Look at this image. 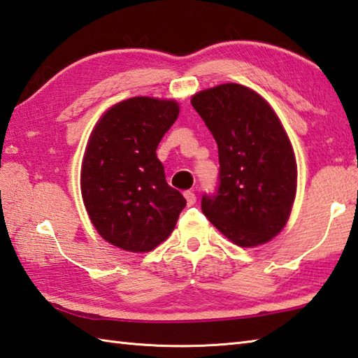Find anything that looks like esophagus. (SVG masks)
<instances>
[{"mask_svg":"<svg viewBox=\"0 0 358 358\" xmlns=\"http://www.w3.org/2000/svg\"><path fill=\"white\" fill-rule=\"evenodd\" d=\"M185 199L187 201V206H192V204H195V201H196V195L194 191H187V192H185Z\"/></svg>","mask_w":358,"mask_h":358,"instance_id":"esophagus-1","label":"esophagus"}]
</instances>
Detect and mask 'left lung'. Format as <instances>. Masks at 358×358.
I'll use <instances>...</instances> for the list:
<instances>
[{"instance_id":"8db88e82","label":"left lung","mask_w":358,"mask_h":358,"mask_svg":"<svg viewBox=\"0 0 358 358\" xmlns=\"http://www.w3.org/2000/svg\"><path fill=\"white\" fill-rule=\"evenodd\" d=\"M191 103L218 146L220 187L203 196V214L234 245H264L283 231L296 194L283 124L260 94L237 83L200 90Z\"/></svg>"}]
</instances>
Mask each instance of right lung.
Segmentation results:
<instances>
[{"label": "right lung", "instance_id": "right-lung-1", "mask_svg": "<svg viewBox=\"0 0 358 358\" xmlns=\"http://www.w3.org/2000/svg\"><path fill=\"white\" fill-rule=\"evenodd\" d=\"M180 113L175 100L134 96L96 121L83 155L81 196L101 237L127 252L154 250L172 234L185 196L167 185L157 148Z\"/></svg>", "mask_w": 358, "mask_h": 358}]
</instances>
